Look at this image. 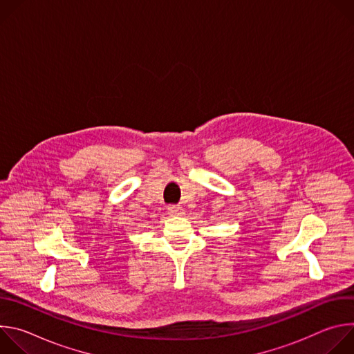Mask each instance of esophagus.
Segmentation results:
<instances>
[{"mask_svg":"<svg viewBox=\"0 0 354 354\" xmlns=\"http://www.w3.org/2000/svg\"><path fill=\"white\" fill-rule=\"evenodd\" d=\"M168 213L171 216H180V214H183V209L178 205H169L168 206Z\"/></svg>","mask_w":354,"mask_h":354,"instance_id":"esophagus-1","label":"esophagus"}]
</instances>
